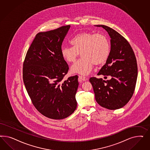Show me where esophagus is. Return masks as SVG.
<instances>
[{"label": "esophagus", "mask_w": 150, "mask_h": 150, "mask_svg": "<svg viewBox=\"0 0 150 150\" xmlns=\"http://www.w3.org/2000/svg\"><path fill=\"white\" fill-rule=\"evenodd\" d=\"M79 79H81L82 81H86L87 80H88V78H87L86 77H85V76H79Z\"/></svg>", "instance_id": "34e87169"}]
</instances>
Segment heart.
I'll return each instance as SVG.
<instances>
[{"mask_svg":"<svg viewBox=\"0 0 150 150\" xmlns=\"http://www.w3.org/2000/svg\"><path fill=\"white\" fill-rule=\"evenodd\" d=\"M72 47L63 46L60 54L68 63L74 62L80 53L81 58L71 67V71L83 75L90 74L95 64H105L109 57L110 42L104 35L90 32L78 33L71 38Z\"/></svg>","mask_w":150,"mask_h":150,"instance_id":"obj_1","label":"heart"}]
</instances>
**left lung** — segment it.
I'll return each instance as SVG.
<instances>
[{"label":"left lung","instance_id":"left-lung-1","mask_svg":"<svg viewBox=\"0 0 150 150\" xmlns=\"http://www.w3.org/2000/svg\"><path fill=\"white\" fill-rule=\"evenodd\" d=\"M103 27L110 38L109 57L98 75L109 76L110 80L91 77L96 102L102 107L110 110L123 107L131 99L137 77L135 55L126 39L112 28Z\"/></svg>","mask_w":150,"mask_h":150}]
</instances>
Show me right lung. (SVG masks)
Returning <instances> with one entry per match:
<instances>
[{"instance_id": "obj_1", "label": "right lung", "mask_w": 150, "mask_h": 150, "mask_svg": "<svg viewBox=\"0 0 150 150\" xmlns=\"http://www.w3.org/2000/svg\"><path fill=\"white\" fill-rule=\"evenodd\" d=\"M70 27L64 26L37 33L23 65V80L33 105L42 114L53 119L67 118L77 107L78 76L63 80L69 66L60 54Z\"/></svg>"}]
</instances>
